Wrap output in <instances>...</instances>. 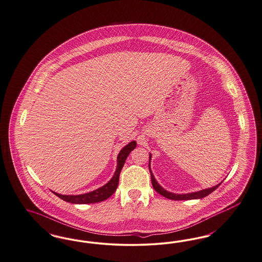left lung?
I'll list each match as a JSON object with an SVG mask.
<instances>
[{
  "label": "left lung",
  "instance_id": "obj_1",
  "mask_svg": "<svg viewBox=\"0 0 262 262\" xmlns=\"http://www.w3.org/2000/svg\"><path fill=\"white\" fill-rule=\"evenodd\" d=\"M150 157L151 155H149V162H150ZM149 162H148V169H149V173H150V179H151V184H152V187L154 189L158 192V193L169 199V200H173V201H187V200H196V199H203L206 195H208L209 193H212L213 191H215L217 188L221 185V183H219L216 186L212 187V188H208V189H205V190H202V191H199V192H194V193H173L170 192H167L166 190H164L161 186H160L159 183L157 182L152 172L150 170V165H149Z\"/></svg>",
  "mask_w": 262,
  "mask_h": 262
}]
</instances>
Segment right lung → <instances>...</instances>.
<instances>
[{"instance_id": "1", "label": "right lung", "mask_w": 262, "mask_h": 262, "mask_svg": "<svg viewBox=\"0 0 262 262\" xmlns=\"http://www.w3.org/2000/svg\"><path fill=\"white\" fill-rule=\"evenodd\" d=\"M136 141H132L128 145H126L124 148H122L118 156H117V166L116 170L114 172V177L103 185L101 188L90 192V193H83V194H60V193H55L59 199L71 203V204H78V205H86V204H95V203H100L106 199H108L113 193L116 191L117 186H118V181H119V175L121 169L125 163L126 159L129 156V154L136 148Z\"/></svg>"}]
</instances>
